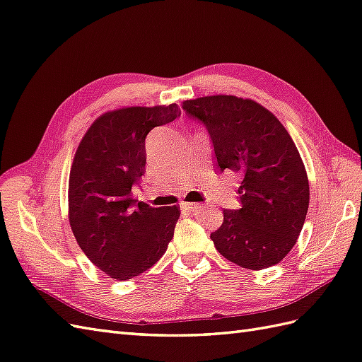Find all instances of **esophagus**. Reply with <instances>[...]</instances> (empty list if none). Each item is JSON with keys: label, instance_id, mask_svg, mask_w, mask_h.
<instances>
[{"label": "esophagus", "instance_id": "esophagus-1", "mask_svg": "<svg viewBox=\"0 0 362 362\" xmlns=\"http://www.w3.org/2000/svg\"><path fill=\"white\" fill-rule=\"evenodd\" d=\"M181 207L184 210H197V209H201V204L199 202H187V201H182L181 202Z\"/></svg>", "mask_w": 362, "mask_h": 362}]
</instances>
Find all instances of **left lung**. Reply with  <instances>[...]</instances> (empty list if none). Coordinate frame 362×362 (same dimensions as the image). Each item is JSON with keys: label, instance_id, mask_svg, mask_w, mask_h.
<instances>
[{"label": "left lung", "instance_id": "1", "mask_svg": "<svg viewBox=\"0 0 362 362\" xmlns=\"http://www.w3.org/2000/svg\"><path fill=\"white\" fill-rule=\"evenodd\" d=\"M214 143L219 170L241 176L243 207L224 210V221L210 233L216 250L240 267L275 266L293 249L310 201L304 163L281 121L259 103L235 95L182 101Z\"/></svg>", "mask_w": 362, "mask_h": 362}]
</instances>
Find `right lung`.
Returning <instances> with one entry per match:
<instances>
[{
	"label": "right lung",
	"instance_id": "obj_1",
	"mask_svg": "<svg viewBox=\"0 0 362 362\" xmlns=\"http://www.w3.org/2000/svg\"><path fill=\"white\" fill-rule=\"evenodd\" d=\"M178 115L175 103L109 110L79 141L69 176V223L86 257L113 279L151 269L173 238L180 206L136 204L132 186L146 172L147 134Z\"/></svg>",
	"mask_w": 362,
	"mask_h": 362
}]
</instances>
